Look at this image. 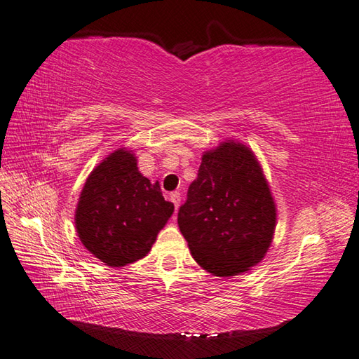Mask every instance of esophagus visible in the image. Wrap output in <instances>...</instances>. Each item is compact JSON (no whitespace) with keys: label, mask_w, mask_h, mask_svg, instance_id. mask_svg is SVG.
Masks as SVG:
<instances>
[{"label":"esophagus","mask_w":359,"mask_h":359,"mask_svg":"<svg viewBox=\"0 0 359 359\" xmlns=\"http://www.w3.org/2000/svg\"><path fill=\"white\" fill-rule=\"evenodd\" d=\"M170 199H171V202L174 203L175 211H177L179 205H180V193H179V191H174V193H171V194H170Z\"/></svg>","instance_id":"esophagus-1"}]
</instances>
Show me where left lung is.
<instances>
[{
	"label": "left lung",
	"instance_id": "left-lung-1",
	"mask_svg": "<svg viewBox=\"0 0 359 359\" xmlns=\"http://www.w3.org/2000/svg\"><path fill=\"white\" fill-rule=\"evenodd\" d=\"M177 222L194 261L215 276H236L261 262L276 205L253 151L228 140L205 152Z\"/></svg>",
	"mask_w": 359,
	"mask_h": 359
}]
</instances>
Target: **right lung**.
Returning a JSON list of instances; mask_svg holds the SVG:
<instances>
[{
	"label": "right lung",
	"instance_id": "obj_1",
	"mask_svg": "<svg viewBox=\"0 0 359 359\" xmlns=\"http://www.w3.org/2000/svg\"><path fill=\"white\" fill-rule=\"evenodd\" d=\"M174 205L163 199L158 182L139 171L131 151L117 149L89 174L75 211L83 245L109 266L144 257Z\"/></svg>",
	"mask_w": 359,
	"mask_h": 359
}]
</instances>
